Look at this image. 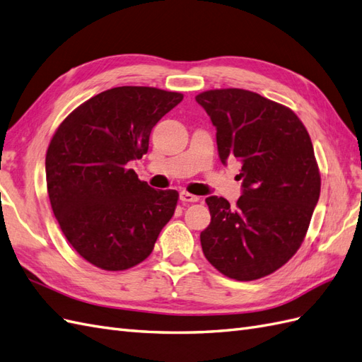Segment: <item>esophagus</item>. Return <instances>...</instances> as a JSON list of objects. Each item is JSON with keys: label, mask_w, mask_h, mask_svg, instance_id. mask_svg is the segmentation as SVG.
<instances>
[{"label": "esophagus", "mask_w": 362, "mask_h": 362, "mask_svg": "<svg viewBox=\"0 0 362 362\" xmlns=\"http://www.w3.org/2000/svg\"><path fill=\"white\" fill-rule=\"evenodd\" d=\"M179 199H180V202H183V203H194V202H199V197L197 196H192V194H189V192H180V196H179Z\"/></svg>", "instance_id": "esophagus-1"}]
</instances>
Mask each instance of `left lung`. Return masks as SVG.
<instances>
[{"label": "left lung", "instance_id": "left-lung-1", "mask_svg": "<svg viewBox=\"0 0 362 362\" xmlns=\"http://www.w3.org/2000/svg\"><path fill=\"white\" fill-rule=\"evenodd\" d=\"M196 100L217 129L221 163L235 157L243 180L235 206L206 199L203 254L229 278L258 280L298 251L318 203L321 179L309 133L292 110L254 91L209 90Z\"/></svg>", "mask_w": 362, "mask_h": 362}]
</instances>
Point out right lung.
<instances>
[{
  "mask_svg": "<svg viewBox=\"0 0 362 362\" xmlns=\"http://www.w3.org/2000/svg\"><path fill=\"white\" fill-rule=\"evenodd\" d=\"M183 99L153 87H116L79 105L53 134L45 177L69 243L104 271H125L151 254L179 192L154 189L128 168L148 151L153 127Z\"/></svg>",
  "mask_w": 362,
  "mask_h": 362,
  "instance_id": "right-lung-1",
  "label": "right lung"
}]
</instances>
